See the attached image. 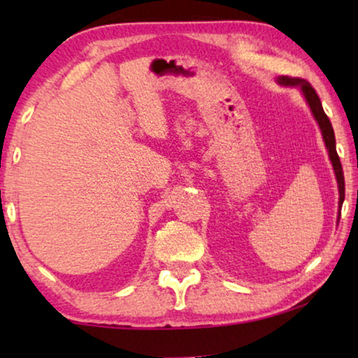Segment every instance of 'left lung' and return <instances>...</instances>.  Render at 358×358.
Masks as SVG:
<instances>
[{
  "mask_svg": "<svg viewBox=\"0 0 358 358\" xmlns=\"http://www.w3.org/2000/svg\"><path fill=\"white\" fill-rule=\"evenodd\" d=\"M277 81L280 83L282 86L300 87L301 92H303V96H305V99H306V102H308V106H310L313 115H315L317 125H320L321 134H322V138H324V143H326V148H327V151H329V158H331L332 168H334L337 184H339V210H341V208H342V203H344V197H345L344 173H342V164H341L339 155H337V151H336V136H334V130H332L331 120L327 119V115L324 114V109H322V104H321L320 97H317L315 87H313L308 81L300 80V78L278 76ZM339 217H341V212H339Z\"/></svg>",
  "mask_w": 358,
  "mask_h": 358,
  "instance_id": "8db88e82",
  "label": "left lung"
}]
</instances>
